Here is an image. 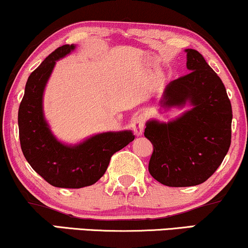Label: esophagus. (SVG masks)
<instances>
[{"label":"esophagus","instance_id":"esophagus-1","mask_svg":"<svg viewBox=\"0 0 248 248\" xmlns=\"http://www.w3.org/2000/svg\"><path fill=\"white\" fill-rule=\"evenodd\" d=\"M131 126H133V129L137 136H142L144 127H145V117H144L143 114L136 115V117L133 119Z\"/></svg>","mask_w":248,"mask_h":248}]
</instances>
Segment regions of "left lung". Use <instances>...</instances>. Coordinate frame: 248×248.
<instances>
[{
	"instance_id": "8db88e82",
	"label": "left lung",
	"mask_w": 248,
	"mask_h": 248,
	"mask_svg": "<svg viewBox=\"0 0 248 248\" xmlns=\"http://www.w3.org/2000/svg\"><path fill=\"white\" fill-rule=\"evenodd\" d=\"M189 74L166 86L160 108H183L168 122L151 119L144 135L153 144L152 177L167 186H193L215 173L231 143L232 108L218 75L197 50L186 49Z\"/></svg>"
}]
</instances>
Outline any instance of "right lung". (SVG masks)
Returning <instances> with one entry per match:
<instances>
[{"instance_id": "1", "label": "right lung", "mask_w": 248, "mask_h": 248, "mask_svg": "<svg viewBox=\"0 0 248 248\" xmlns=\"http://www.w3.org/2000/svg\"><path fill=\"white\" fill-rule=\"evenodd\" d=\"M75 46H59L31 73L18 111L20 145L27 162L51 186L70 189L96 183L108 169L111 156L135 139L131 130L106 131L66 144L50 129L43 111L46 86L56 62L70 55Z\"/></svg>"}]
</instances>
